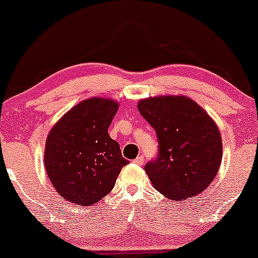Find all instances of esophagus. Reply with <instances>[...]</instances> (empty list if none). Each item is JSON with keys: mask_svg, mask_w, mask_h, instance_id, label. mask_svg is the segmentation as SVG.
<instances>
[{"mask_svg": "<svg viewBox=\"0 0 258 258\" xmlns=\"http://www.w3.org/2000/svg\"><path fill=\"white\" fill-rule=\"evenodd\" d=\"M133 162H135L136 164H138V166H142V164L144 163V156H142L141 155V156H138L137 159L133 160Z\"/></svg>", "mask_w": 258, "mask_h": 258, "instance_id": "1", "label": "esophagus"}]
</instances>
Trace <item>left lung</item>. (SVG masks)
I'll return each mask as SVG.
<instances>
[{
    "instance_id": "obj_1",
    "label": "left lung",
    "mask_w": 258,
    "mask_h": 258,
    "mask_svg": "<svg viewBox=\"0 0 258 258\" xmlns=\"http://www.w3.org/2000/svg\"><path fill=\"white\" fill-rule=\"evenodd\" d=\"M138 110L159 142L156 159L144 167L154 187L175 202L206 190L222 159L221 136L212 117L185 96L142 99Z\"/></svg>"
}]
</instances>
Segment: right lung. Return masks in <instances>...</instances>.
<instances>
[{
  "mask_svg": "<svg viewBox=\"0 0 258 258\" xmlns=\"http://www.w3.org/2000/svg\"><path fill=\"white\" fill-rule=\"evenodd\" d=\"M119 104L90 98L64 114L45 143L46 174L58 195L78 206L90 207L113 190L123 159L119 143L108 135Z\"/></svg>",
  "mask_w": 258,
  "mask_h": 258,
  "instance_id": "obj_1",
  "label": "right lung"
}]
</instances>
